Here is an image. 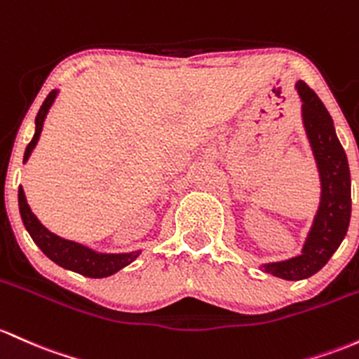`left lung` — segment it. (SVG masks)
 Masks as SVG:
<instances>
[{
  "mask_svg": "<svg viewBox=\"0 0 359 359\" xmlns=\"http://www.w3.org/2000/svg\"><path fill=\"white\" fill-rule=\"evenodd\" d=\"M294 88L302 100L303 126L317 161L322 192L302 254L286 261L262 264L267 274L288 281H300L318 273L339 249L351 219V173L332 117L305 81H297Z\"/></svg>",
  "mask_w": 359,
  "mask_h": 359,
  "instance_id": "obj_1",
  "label": "left lung"
}]
</instances>
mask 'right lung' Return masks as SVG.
Returning <instances> with one entry per match:
<instances>
[{
  "label": "right lung",
  "instance_id": "add662e5",
  "mask_svg": "<svg viewBox=\"0 0 359 359\" xmlns=\"http://www.w3.org/2000/svg\"><path fill=\"white\" fill-rule=\"evenodd\" d=\"M56 97L57 90H53V92L47 95L42 107L39 109L37 117H35V135L25 149L23 163L29 160L30 153L34 151L35 144H37L39 137H41L46 116L47 112H49L50 105L56 100ZM18 206L22 222L25 224L30 237H32L35 242V245L44 252L50 261L56 262L57 266L65 267V269L73 271V273L86 276V278H107V276L116 274L117 271L122 269V267L129 266L133 261H136L137 255L141 254V250L126 252V254H102V252L88 249V247L81 245V243L78 242H73V240L57 237L56 233L47 230L44 224L39 222L32 210H30L22 186L18 187Z\"/></svg>",
  "mask_w": 359,
  "mask_h": 359
}]
</instances>
